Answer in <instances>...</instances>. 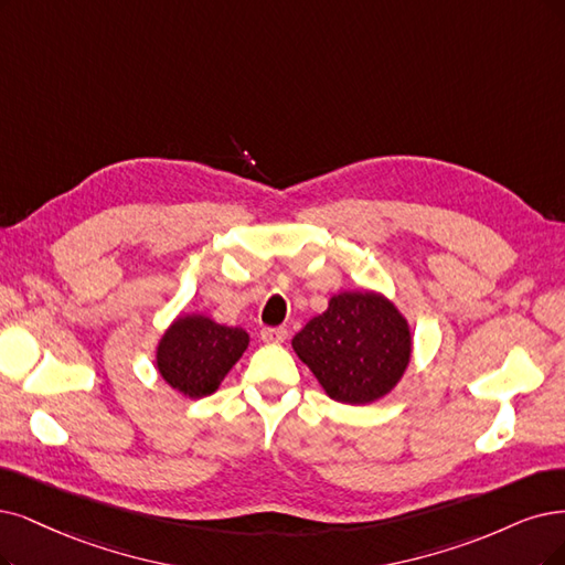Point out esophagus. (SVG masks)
Listing matches in <instances>:
<instances>
[{"label": "esophagus", "mask_w": 565, "mask_h": 565, "mask_svg": "<svg viewBox=\"0 0 565 565\" xmlns=\"http://www.w3.org/2000/svg\"><path fill=\"white\" fill-rule=\"evenodd\" d=\"M288 338L286 328H263L260 330V340L267 344H281Z\"/></svg>", "instance_id": "esophagus-1"}]
</instances>
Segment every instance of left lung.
Instances as JSON below:
<instances>
[{"label":"left lung","instance_id":"8db88e82","mask_svg":"<svg viewBox=\"0 0 565 565\" xmlns=\"http://www.w3.org/2000/svg\"><path fill=\"white\" fill-rule=\"evenodd\" d=\"M294 351L328 398L370 405L388 395L412 361V328L377 290H342L294 338Z\"/></svg>","mask_w":565,"mask_h":565}]
</instances>
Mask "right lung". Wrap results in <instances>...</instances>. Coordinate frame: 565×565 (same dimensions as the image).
Segmentation results:
<instances>
[{
    "label": "right lung",
    "instance_id": "right-lung-1",
    "mask_svg": "<svg viewBox=\"0 0 565 565\" xmlns=\"http://www.w3.org/2000/svg\"><path fill=\"white\" fill-rule=\"evenodd\" d=\"M250 338L242 328L204 315H179L160 335L156 367L167 386L185 398L212 395L244 356Z\"/></svg>",
    "mask_w": 565,
    "mask_h": 565
}]
</instances>
